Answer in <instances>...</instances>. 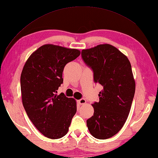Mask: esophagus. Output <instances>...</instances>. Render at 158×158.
I'll list each match as a JSON object with an SVG mask.
<instances>
[{"label":"esophagus","mask_w":158,"mask_h":158,"mask_svg":"<svg viewBox=\"0 0 158 158\" xmlns=\"http://www.w3.org/2000/svg\"><path fill=\"white\" fill-rule=\"evenodd\" d=\"M77 102H78V103L80 104V105H84V104H85V102H86V100L84 98H81V99L79 100Z\"/></svg>","instance_id":"obj_1"}]
</instances>
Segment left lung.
Wrapping results in <instances>:
<instances>
[{"mask_svg": "<svg viewBox=\"0 0 158 158\" xmlns=\"http://www.w3.org/2000/svg\"><path fill=\"white\" fill-rule=\"evenodd\" d=\"M81 56L94 72V80L103 89L99 102L92 104L94 115L87 120L91 135L106 139L122 128L135 93V80L128 58L110 44L83 49Z\"/></svg>", "mask_w": 158, "mask_h": 158, "instance_id": "obj_1", "label": "left lung"}]
</instances>
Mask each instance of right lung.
<instances>
[{
    "label": "right lung",
    "instance_id": "1",
    "mask_svg": "<svg viewBox=\"0 0 158 158\" xmlns=\"http://www.w3.org/2000/svg\"><path fill=\"white\" fill-rule=\"evenodd\" d=\"M80 53L77 49L45 44L23 66L20 78L23 106L36 129L49 139L65 136L76 113V100L63 93L57 94V90L63 83L64 66Z\"/></svg>",
    "mask_w": 158,
    "mask_h": 158
}]
</instances>
